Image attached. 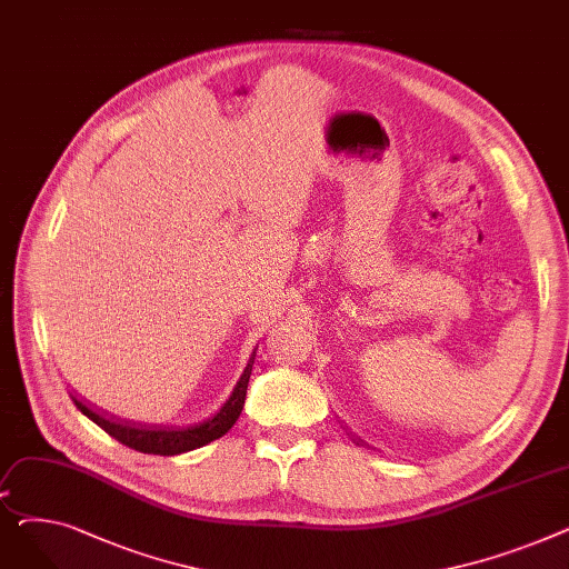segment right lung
Wrapping results in <instances>:
<instances>
[{"instance_id": "obj_1", "label": "right lung", "mask_w": 569, "mask_h": 569, "mask_svg": "<svg viewBox=\"0 0 569 569\" xmlns=\"http://www.w3.org/2000/svg\"><path fill=\"white\" fill-rule=\"evenodd\" d=\"M253 360H256V350L249 357V362H247L242 376H239L237 385L232 387V395L226 399V403L212 417H207V420H202L198 425H191V427H168V425H147V422L119 420V417H106V415H101L92 408H87L78 399H73V403L78 406V410L84 417H89V420L99 425L114 440L131 447V450L142 452V455L174 457V455L198 450V447L226 436L232 429L239 412H242V408H244Z\"/></svg>"}]
</instances>
